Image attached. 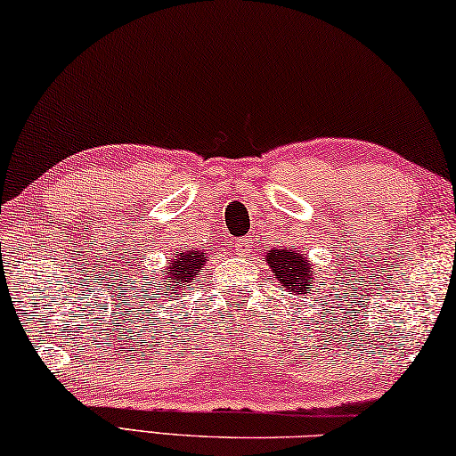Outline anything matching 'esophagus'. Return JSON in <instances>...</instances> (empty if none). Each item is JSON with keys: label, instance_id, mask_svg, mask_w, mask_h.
Wrapping results in <instances>:
<instances>
[{"label": "esophagus", "instance_id": "esophagus-1", "mask_svg": "<svg viewBox=\"0 0 456 456\" xmlns=\"http://www.w3.org/2000/svg\"><path fill=\"white\" fill-rule=\"evenodd\" d=\"M252 244H255V240L250 236L238 238V240H234V252L238 256H246L252 250Z\"/></svg>", "mask_w": 456, "mask_h": 456}]
</instances>
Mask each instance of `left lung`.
<instances>
[{
    "label": "left lung",
    "instance_id": "obj_1",
    "mask_svg": "<svg viewBox=\"0 0 456 456\" xmlns=\"http://www.w3.org/2000/svg\"><path fill=\"white\" fill-rule=\"evenodd\" d=\"M266 263L271 266L282 287L289 293L305 295V290L313 289V271L307 256H303L298 250H287V248H271L266 252Z\"/></svg>",
    "mask_w": 456,
    "mask_h": 456
}]
</instances>
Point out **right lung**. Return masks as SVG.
Wrapping results in <instances>:
<instances>
[{
  "mask_svg": "<svg viewBox=\"0 0 456 456\" xmlns=\"http://www.w3.org/2000/svg\"><path fill=\"white\" fill-rule=\"evenodd\" d=\"M208 260V252L201 248H185L179 250V255L171 260L169 266L163 271V282L166 290H175L183 289V285H190V282H196L198 274L204 271V265ZM161 293V290H158Z\"/></svg>",
  "mask_w": 456,
  "mask_h": 456,
  "instance_id": "obj_1",
  "label": "right lung"
}]
</instances>
